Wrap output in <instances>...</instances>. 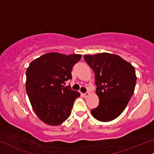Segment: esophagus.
<instances>
[{
  "label": "esophagus",
  "instance_id": "1",
  "mask_svg": "<svg viewBox=\"0 0 154 154\" xmlns=\"http://www.w3.org/2000/svg\"><path fill=\"white\" fill-rule=\"evenodd\" d=\"M89 95H90V91H87L86 94H83V97L87 98L88 96H89Z\"/></svg>",
  "mask_w": 154,
  "mask_h": 154
}]
</instances>
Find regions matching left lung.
Returning <instances> with one entry per match:
<instances>
[{
	"label": "left lung",
	"mask_w": 154,
	"mask_h": 154,
	"mask_svg": "<svg viewBox=\"0 0 154 154\" xmlns=\"http://www.w3.org/2000/svg\"><path fill=\"white\" fill-rule=\"evenodd\" d=\"M84 60L95 73L99 103L91 110L95 119L108 122L119 116L126 109L135 89L134 67L117 55L102 53L85 55Z\"/></svg>",
	"instance_id": "1"
}]
</instances>
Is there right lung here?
<instances>
[{"mask_svg":"<svg viewBox=\"0 0 154 154\" xmlns=\"http://www.w3.org/2000/svg\"><path fill=\"white\" fill-rule=\"evenodd\" d=\"M81 55L48 53L33 60L26 70V92L35 114L43 122L58 126L71 113L79 92L66 81L72 79L73 66Z\"/></svg>","mask_w":154,"mask_h":154,"instance_id":"1","label":"right lung"}]
</instances>
